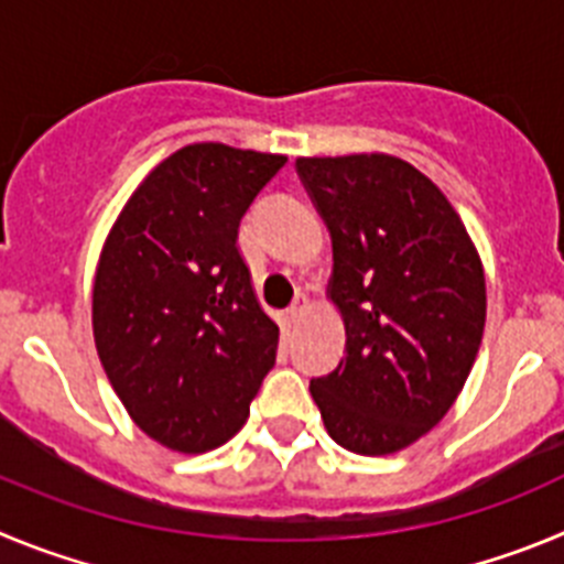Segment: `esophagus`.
<instances>
[{
  "label": "esophagus",
  "instance_id": "34e87169",
  "mask_svg": "<svg viewBox=\"0 0 564 564\" xmlns=\"http://www.w3.org/2000/svg\"><path fill=\"white\" fill-rule=\"evenodd\" d=\"M306 308H308V297L306 294H294V301H292V306L286 308V317H289V323H297V319L303 317V314H306Z\"/></svg>",
  "mask_w": 564,
  "mask_h": 564
}]
</instances>
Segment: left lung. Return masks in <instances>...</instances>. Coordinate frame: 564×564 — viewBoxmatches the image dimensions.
<instances>
[{
  "instance_id": "1",
  "label": "left lung",
  "mask_w": 564,
  "mask_h": 564,
  "mask_svg": "<svg viewBox=\"0 0 564 564\" xmlns=\"http://www.w3.org/2000/svg\"><path fill=\"white\" fill-rule=\"evenodd\" d=\"M294 169L332 232L328 294L345 323V357L308 390L339 446L399 453L444 419L478 357V250L446 196L399 156H301Z\"/></svg>"
}]
</instances>
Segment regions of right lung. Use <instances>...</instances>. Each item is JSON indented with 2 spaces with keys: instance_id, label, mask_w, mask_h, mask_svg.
Listing matches in <instances>:
<instances>
[{
  "instance_id": "right-lung-1",
  "label": "right lung",
  "mask_w": 564,
  "mask_h": 564,
  "mask_svg": "<svg viewBox=\"0 0 564 564\" xmlns=\"http://www.w3.org/2000/svg\"><path fill=\"white\" fill-rule=\"evenodd\" d=\"M283 165L281 154L185 145L131 194L100 252L98 357L137 427L176 453L230 441L275 365L278 326L236 238Z\"/></svg>"
}]
</instances>
